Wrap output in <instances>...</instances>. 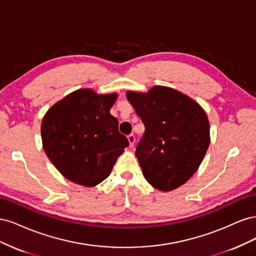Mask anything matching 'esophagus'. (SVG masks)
<instances>
[{
	"label": "esophagus",
	"instance_id": "obj_1",
	"mask_svg": "<svg viewBox=\"0 0 256 256\" xmlns=\"http://www.w3.org/2000/svg\"><path fill=\"white\" fill-rule=\"evenodd\" d=\"M128 141H129L130 147H132L134 145V142H136V136L134 134H130L128 136Z\"/></svg>",
	"mask_w": 256,
	"mask_h": 256
}]
</instances>
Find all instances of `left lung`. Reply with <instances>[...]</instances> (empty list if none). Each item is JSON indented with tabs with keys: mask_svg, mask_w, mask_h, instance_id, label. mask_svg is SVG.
I'll return each instance as SVG.
<instances>
[{
	"mask_svg": "<svg viewBox=\"0 0 256 256\" xmlns=\"http://www.w3.org/2000/svg\"><path fill=\"white\" fill-rule=\"evenodd\" d=\"M127 99L145 130L136 147L143 175L152 187L171 191L196 172L209 146V122L202 108L173 88L128 92Z\"/></svg>",
	"mask_w": 256,
	"mask_h": 256,
	"instance_id": "8db88e82",
	"label": "left lung"
}]
</instances>
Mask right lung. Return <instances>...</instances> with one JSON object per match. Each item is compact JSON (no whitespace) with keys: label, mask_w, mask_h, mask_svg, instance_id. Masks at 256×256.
I'll return each instance as SVG.
<instances>
[{"label":"right lung","mask_w":256,"mask_h":256,"mask_svg":"<svg viewBox=\"0 0 256 256\" xmlns=\"http://www.w3.org/2000/svg\"><path fill=\"white\" fill-rule=\"evenodd\" d=\"M116 94L97 95L82 88L60 100L42 122L44 150L67 180L94 187L110 175L129 146L110 114Z\"/></svg>","instance_id":"1"}]
</instances>
